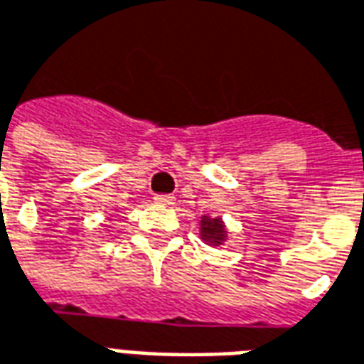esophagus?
Returning a JSON list of instances; mask_svg holds the SVG:
<instances>
[{
	"label": "esophagus",
	"mask_w": 364,
	"mask_h": 364,
	"mask_svg": "<svg viewBox=\"0 0 364 364\" xmlns=\"http://www.w3.org/2000/svg\"><path fill=\"white\" fill-rule=\"evenodd\" d=\"M154 200H156V205L171 206V205H173L175 198L171 197V195H156V197H154Z\"/></svg>",
	"instance_id": "1"
}]
</instances>
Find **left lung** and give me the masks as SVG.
I'll return each instance as SVG.
<instances>
[{"mask_svg":"<svg viewBox=\"0 0 364 364\" xmlns=\"http://www.w3.org/2000/svg\"><path fill=\"white\" fill-rule=\"evenodd\" d=\"M198 230H200V240L205 242L206 245L210 247H220V245L226 244L228 240V228L222 220L220 216H210V214H205L200 216V222H198Z\"/></svg>","mask_w":364,"mask_h":364,"instance_id":"1","label":"left lung"}]
</instances>
